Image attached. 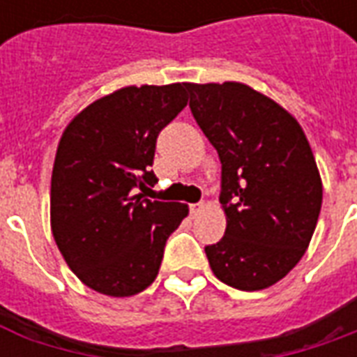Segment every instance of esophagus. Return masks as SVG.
<instances>
[{
    "label": "esophagus",
    "mask_w": 357,
    "mask_h": 357,
    "mask_svg": "<svg viewBox=\"0 0 357 357\" xmlns=\"http://www.w3.org/2000/svg\"><path fill=\"white\" fill-rule=\"evenodd\" d=\"M204 206H206L204 202H197V204H191V206H189V210H191V216H197V214H201L202 210H204Z\"/></svg>",
    "instance_id": "obj_1"
}]
</instances>
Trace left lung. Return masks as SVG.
Listing matches in <instances>:
<instances>
[{"label": "left lung", "instance_id": "1", "mask_svg": "<svg viewBox=\"0 0 357 357\" xmlns=\"http://www.w3.org/2000/svg\"><path fill=\"white\" fill-rule=\"evenodd\" d=\"M191 112L222 162L225 235L204 248L239 291L281 281L306 252L323 201L306 133L279 102L241 82L187 84Z\"/></svg>", "mask_w": 357, "mask_h": 357}]
</instances>
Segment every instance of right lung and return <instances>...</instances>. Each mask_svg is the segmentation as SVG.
Returning <instances> with one entry per match:
<instances>
[{
	"mask_svg": "<svg viewBox=\"0 0 357 357\" xmlns=\"http://www.w3.org/2000/svg\"><path fill=\"white\" fill-rule=\"evenodd\" d=\"M187 105V84L128 86L78 112L59 141L51 174V231L82 283L132 296L158 275L164 245L189 214L149 201L156 137Z\"/></svg>",
	"mask_w": 357,
	"mask_h": 357,
	"instance_id": "obj_1",
	"label": "right lung"
}]
</instances>
